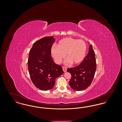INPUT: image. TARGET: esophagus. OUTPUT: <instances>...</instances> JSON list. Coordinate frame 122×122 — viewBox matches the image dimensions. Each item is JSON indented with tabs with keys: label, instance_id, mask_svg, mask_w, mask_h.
I'll list each match as a JSON object with an SVG mask.
<instances>
[{
	"label": "esophagus",
	"instance_id": "1",
	"mask_svg": "<svg viewBox=\"0 0 122 122\" xmlns=\"http://www.w3.org/2000/svg\"><path fill=\"white\" fill-rule=\"evenodd\" d=\"M63 70L64 72H66L67 71V68L65 67H63Z\"/></svg>",
	"mask_w": 122,
	"mask_h": 122
}]
</instances>
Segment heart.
I'll return each instance as SVG.
<instances>
[{
	"label": "heart",
	"mask_w": 122,
	"mask_h": 122,
	"mask_svg": "<svg viewBox=\"0 0 122 122\" xmlns=\"http://www.w3.org/2000/svg\"><path fill=\"white\" fill-rule=\"evenodd\" d=\"M86 50V44L84 41L67 37L59 41L56 47L52 48L51 53L58 64L62 62L66 55L68 63L76 65L83 60Z\"/></svg>",
	"instance_id": "obj_1"
}]
</instances>
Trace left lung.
Returning a JSON list of instances; mask_svg holds the SVG:
<instances>
[{
	"mask_svg": "<svg viewBox=\"0 0 122 122\" xmlns=\"http://www.w3.org/2000/svg\"><path fill=\"white\" fill-rule=\"evenodd\" d=\"M96 68L95 53L92 45H90L88 53L81 64L67 69V71L71 75L69 82L71 88L76 91L86 89L93 81Z\"/></svg>",
	"mask_w": 122,
	"mask_h": 122,
	"instance_id": "obj_1",
	"label": "left lung"
}]
</instances>
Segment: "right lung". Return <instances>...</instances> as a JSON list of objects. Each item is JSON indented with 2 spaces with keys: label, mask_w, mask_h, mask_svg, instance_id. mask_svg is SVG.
Here are the masks:
<instances>
[{
  "label": "right lung",
  "mask_w": 122,
  "mask_h": 122,
  "mask_svg": "<svg viewBox=\"0 0 122 122\" xmlns=\"http://www.w3.org/2000/svg\"><path fill=\"white\" fill-rule=\"evenodd\" d=\"M54 41L53 36L44 37L36 41L29 52L30 78L35 86L42 91L52 89L56 79L64 73L62 66L55 64L51 56ZM43 51L46 53L43 54Z\"/></svg>",
  "instance_id": "1"
}]
</instances>
